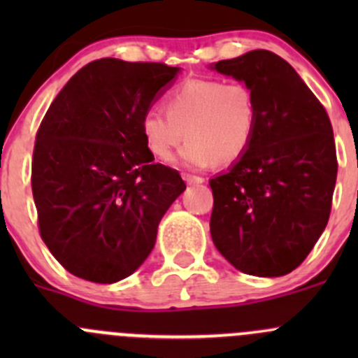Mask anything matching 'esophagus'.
Instances as JSON below:
<instances>
[{
  "label": "esophagus",
  "instance_id": "obj_1",
  "mask_svg": "<svg viewBox=\"0 0 358 358\" xmlns=\"http://www.w3.org/2000/svg\"><path fill=\"white\" fill-rule=\"evenodd\" d=\"M183 180H185L189 185H199V183L204 182L202 176H196V175H183Z\"/></svg>",
  "mask_w": 358,
  "mask_h": 358
}]
</instances>
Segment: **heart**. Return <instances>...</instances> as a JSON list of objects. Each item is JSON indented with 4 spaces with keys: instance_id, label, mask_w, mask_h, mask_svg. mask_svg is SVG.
I'll return each mask as SVG.
<instances>
[{
    "instance_id": "1",
    "label": "heart",
    "mask_w": 358,
    "mask_h": 358,
    "mask_svg": "<svg viewBox=\"0 0 358 358\" xmlns=\"http://www.w3.org/2000/svg\"><path fill=\"white\" fill-rule=\"evenodd\" d=\"M258 126V103L246 83L196 78L166 96V112L150 107L143 112L140 129L147 147L161 161L187 136L180 161L202 169L239 161L251 147Z\"/></svg>"
}]
</instances>
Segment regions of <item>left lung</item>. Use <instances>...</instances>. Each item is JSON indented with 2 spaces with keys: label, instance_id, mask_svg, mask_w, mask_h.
<instances>
[{
  "label": "left lung",
  "instance_id": "8db88e82",
  "mask_svg": "<svg viewBox=\"0 0 358 358\" xmlns=\"http://www.w3.org/2000/svg\"><path fill=\"white\" fill-rule=\"evenodd\" d=\"M211 69L246 83L258 103L249 150L209 180L213 243L241 272L286 275L301 265L329 220L338 175L329 115L298 72L268 50Z\"/></svg>",
  "mask_w": 358,
  "mask_h": 358
}]
</instances>
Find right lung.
Returning a JSON list of instances; mask_svg holds the SVG:
<instances>
[{"instance_id":"1","label":"right lung","mask_w":358,"mask_h":358,"mask_svg":"<svg viewBox=\"0 0 358 358\" xmlns=\"http://www.w3.org/2000/svg\"><path fill=\"white\" fill-rule=\"evenodd\" d=\"M178 72L159 62L95 60L43 117L31 175L39 234L72 275L99 284L131 275L185 190L176 169L152 162L140 129Z\"/></svg>"}]
</instances>
